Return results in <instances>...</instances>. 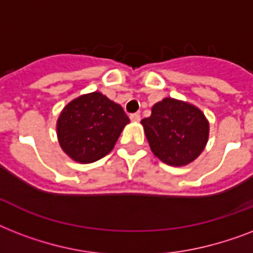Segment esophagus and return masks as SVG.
I'll return each mask as SVG.
<instances>
[{"label": "esophagus", "mask_w": 253, "mask_h": 253, "mask_svg": "<svg viewBox=\"0 0 253 253\" xmlns=\"http://www.w3.org/2000/svg\"><path fill=\"white\" fill-rule=\"evenodd\" d=\"M130 119L132 121V122L136 123V122H139V121H140V115H139L138 113H135V114H131Z\"/></svg>", "instance_id": "1"}]
</instances>
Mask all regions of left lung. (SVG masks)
<instances>
[{"label":"left lung","mask_w":253,"mask_h":253,"mask_svg":"<svg viewBox=\"0 0 253 253\" xmlns=\"http://www.w3.org/2000/svg\"><path fill=\"white\" fill-rule=\"evenodd\" d=\"M151 151L163 163L184 167L194 162L209 140V121L192 103L164 98L155 103L148 118L142 119Z\"/></svg>","instance_id":"8db88e82"}]
</instances>
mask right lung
<instances>
[{
    "label": "right lung",
    "mask_w": 253,
    "mask_h": 253,
    "mask_svg": "<svg viewBox=\"0 0 253 253\" xmlns=\"http://www.w3.org/2000/svg\"><path fill=\"white\" fill-rule=\"evenodd\" d=\"M130 119L122 106L99 91L72 99L61 110L56 123L61 150L80 164L106 156Z\"/></svg>",
    "instance_id": "add662e5"
}]
</instances>
